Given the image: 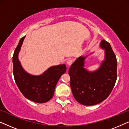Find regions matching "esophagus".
Segmentation results:
<instances>
[{
    "mask_svg": "<svg viewBox=\"0 0 129 129\" xmlns=\"http://www.w3.org/2000/svg\"><path fill=\"white\" fill-rule=\"evenodd\" d=\"M72 62H73V60H72V59H69L67 61V65H68L69 67H70L71 65H72Z\"/></svg>",
    "mask_w": 129,
    "mask_h": 129,
    "instance_id": "obj_1",
    "label": "esophagus"
}]
</instances>
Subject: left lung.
I'll use <instances>...</instances> for the list:
<instances>
[{"mask_svg": "<svg viewBox=\"0 0 129 129\" xmlns=\"http://www.w3.org/2000/svg\"><path fill=\"white\" fill-rule=\"evenodd\" d=\"M101 48L105 57L95 71L83 68L86 57L81 56L69 69L70 86L78 102L85 106L96 105L105 100L111 93L117 79V59L109 43L102 40Z\"/></svg>", "mask_w": 129, "mask_h": 129, "instance_id": "1", "label": "left lung"}]
</instances>
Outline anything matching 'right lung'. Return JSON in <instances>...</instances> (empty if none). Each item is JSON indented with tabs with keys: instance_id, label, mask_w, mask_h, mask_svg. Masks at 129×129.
Masks as SVG:
<instances>
[{
	"instance_id": "obj_1",
	"label": "right lung",
	"mask_w": 129,
	"mask_h": 129,
	"mask_svg": "<svg viewBox=\"0 0 129 129\" xmlns=\"http://www.w3.org/2000/svg\"><path fill=\"white\" fill-rule=\"evenodd\" d=\"M25 37L20 40L13 56L14 80L25 98L36 103H46L53 96L59 78L66 72V65L61 64L51 67L40 75H32L27 73L18 58Z\"/></svg>"
}]
</instances>
